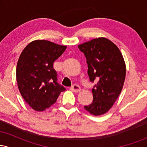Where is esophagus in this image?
Wrapping results in <instances>:
<instances>
[{
    "label": "esophagus",
    "instance_id": "esophagus-1",
    "mask_svg": "<svg viewBox=\"0 0 147 147\" xmlns=\"http://www.w3.org/2000/svg\"><path fill=\"white\" fill-rule=\"evenodd\" d=\"M70 89L72 91H73V92H79V91L81 90V88L78 85H77V84H74V85H72L71 87L70 88Z\"/></svg>",
    "mask_w": 147,
    "mask_h": 147
}]
</instances>
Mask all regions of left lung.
I'll list each match as a JSON object with an SVG mask.
<instances>
[{
  "instance_id": "obj_1",
  "label": "left lung",
  "mask_w": 147,
  "mask_h": 147,
  "mask_svg": "<svg viewBox=\"0 0 147 147\" xmlns=\"http://www.w3.org/2000/svg\"><path fill=\"white\" fill-rule=\"evenodd\" d=\"M85 55L90 82L97 80L92 89L93 101L84 109L94 115L108 112L117 100L124 86L126 65L119 48L104 37L78 45Z\"/></svg>"
}]
</instances>
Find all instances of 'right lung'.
Segmentation results:
<instances>
[{"instance_id": "right-lung-1", "label": "right lung", "mask_w": 147, "mask_h": 147, "mask_svg": "<svg viewBox=\"0 0 147 147\" xmlns=\"http://www.w3.org/2000/svg\"><path fill=\"white\" fill-rule=\"evenodd\" d=\"M66 48L46 40H36L22 51L16 66V81L21 96L34 110L50 108L65 90L57 83L53 63Z\"/></svg>"}]
</instances>
